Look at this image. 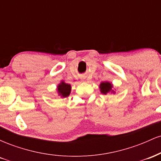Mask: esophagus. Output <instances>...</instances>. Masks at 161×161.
I'll return each instance as SVG.
<instances>
[{
    "label": "esophagus",
    "instance_id": "34e87169",
    "mask_svg": "<svg viewBox=\"0 0 161 161\" xmlns=\"http://www.w3.org/2000/svg\"><path fill=\"white\" fill-rule=\"evenodd\" d=\"M82 81H83V82H84V80H83V79H82Z\"/></svg>",
    "mask_w": 161,
    "mask_h": 161
}]
</instances>
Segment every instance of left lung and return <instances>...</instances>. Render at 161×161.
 <instances>
[{"label":"left lung","mask_w":161,"mask_h":161,"mask_svg":"<svg viewBox=\"0 0 161 161\" xmlns=\"http://www.w3.org/2000/svg\"><path fill=\"white\" fill-rule=\"evenodd\" d=\"M99 88H100V89H101V93L104 94V95L109 93V92H114V91L112 89L113 85L109 82H101V84H100Z\"/></svg>","instance_id":"1"}]
</instances>
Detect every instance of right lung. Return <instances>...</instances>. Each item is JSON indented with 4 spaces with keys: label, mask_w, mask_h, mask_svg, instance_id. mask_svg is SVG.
<instances>
[{
    "label": "right lung",
    "mask_w": 161,
    "mask_h": 161,
    "mask_svg": "<svg viewBox=\"0 0 161 161\" xmlns=\"http://www.w3.org/2000/svg\"><path fill=\"white\" fill-rule=\"evenodd\" d=\"M70 92H71V86L67 83H65L64 81H62L57 86V92L61 97H66L69 96Z\"/></svg>",
    "instance_id": "add662e5"
}]
</instances>
